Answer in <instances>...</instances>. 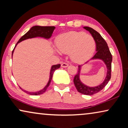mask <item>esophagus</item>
<instances>
[{
	"label": "esophagus",
	"instance_id": "1",
	"mask_svg": "<svg viewBox=\"0 0 128 128\" xmlns=\"http://www.w3.org/2000/svg\"><path fill=\"white\" fill-rule=\"evenodd\" d=\"M68 66H69V64H66V63H65V62L62 63V64H61V66H62V68H67Z\"/></svg>",
	"mask_w": 128,
	"mask_h": 128
}]
</instances>
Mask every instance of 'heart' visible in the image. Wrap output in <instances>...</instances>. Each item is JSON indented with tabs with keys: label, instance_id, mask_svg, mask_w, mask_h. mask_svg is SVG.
<instances>
[{
	"label": "heart",
	"instance_id": "1",
	"mask_svg": "<svg viewBox=\"0 0 128 128\" xmlns=\"http://www.w3.org/2000/svg\"><path fill=\"white\" fill-rule=\"evenodd\" d=\"M56 45L59 51L69 54L73 62H83L88 59L96 48L94 38L84 32H70L58 38Z\"/></svg>",
	"mask_w": 128,
	"mask_h": 128
}]
</instances>
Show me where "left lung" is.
<instances>
[{"label": "left lung", "mask_w": 128, "mask_h": 128, "mask_svg": "<svg viewBox=\"0 0 128 128\" xmlns=\"http://www.w3.org/2000/svg\"><path fill=\"white\" fill-rule=\"evenodd\" d=\"M83 28L89 31V32L92 34V37L94 38L96 41V53L93 56V57L90 59V60H96L100 59L102 60L106 67V78L103 82L100 84L95 87H90L82 83L80 79V75L81 73V69L82 65H79L78 68V73L74 76L73 82L75 85V87L78 91L80 93L87 96H92L94 94L100 92L101 90L104 88V87L107 84L108 82L110 81L111 76V62L112 60V57L111 52L110 51L107 44L105 41L100 34L97 31L94 30L92 28L88 27H83ZM88 61L86 63H88Z\"/></svg>", "instance_id": "1"}]
</instances>
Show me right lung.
Here are the masks:
<instances>
[{"label": "right lung", "mask_w": 128, "mask_h": 128, "mask_svg": "<svg viewBox=\"0 0 128 128\" xmlns=\"http://www.w3.org/2000/svg\"><path fill=\"white\" fill-rule=\"evenodd\" d=\"M55 29V27H54V26H33L32 27H31V28L30 29V30L28 31L27 32H26L23 36H22V37L20 38V39L18 40V41L17 42L16 45H15L13 51H12V57H13V52H14V50L15 48L16 47L17 45L18 44V43H20V42L24 41V40L29 39V38H36V37L44 38L46 40H48L51 37L52 35L53 34V32ZM60 64L52 66L51 68H50V78H49L48 83H47L46 85L42 89H41V90L37 91V92H28V91H26L25 90H23V89L20 87V88L22 89L23 92H26V93L28 94H30V95L37 96V95H40V94H43L44 92H45V91L46 90L47 88H48V86L50 84V83L52 80V76H53L54 72H55L56 69H59V68H60Z\"/></svg>", "instance_id": "right-lung-1"}]
</instances>
